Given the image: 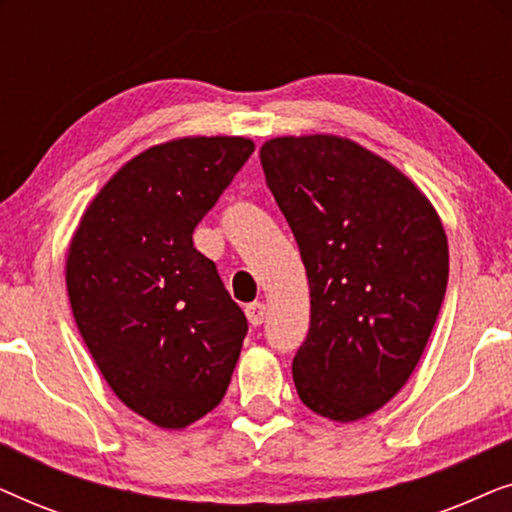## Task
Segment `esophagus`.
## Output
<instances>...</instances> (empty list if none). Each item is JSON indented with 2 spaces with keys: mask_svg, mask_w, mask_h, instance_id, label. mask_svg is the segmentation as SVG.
Wrapping results in <instances>:
<instances>
[{
  "mask_svg": "<svg viewBox=\"0 0 512 512\" xmlns=\"http://www.w3.org/2000/svg\"><path fill=\"white\" fill-rule=\"evenodd\" d=\"M247 319H249V324L251 326H261L263 324V319H265V305L261 303V300H256V303H251V305H247Z\"/></svg>",
  "mask_w": 512,
  "mask_h": 512,
  "instance_id": "34e87169",
  "label": "esophagus"
}]
</instances>
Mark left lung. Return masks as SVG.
Here are the masks:
<instances>
[{
    "instance_id": "left-lung-1",
    "label": "left lung",
    "mask_w": 512,
    "mask_h": 512,
    "mask_svg": "<svg viewBox=\"0 0 512 512\" xmlns=\"http://www.w3.org/2000/svg\"><path fill=\"white\" fill-rule=\"evenodd\" d=\"M261 165L310 284L298 396L321 417L356 422L422 359L450 275L443 221L398 167L347 137L268 139Z\"/></svg>"
}]
</instances>
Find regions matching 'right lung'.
Masks as SVG:
<instances>
[{"label": "right lung", "mask_w": 512, "mask_h": 512, "mask_svg": "<svg viewBox=\"0 0 512 512\" xmlns=\"http://www.w3.org/2000/svg\"><path fill=\"white\" fill-rule=\"evenodd\" d=\"M254 153L247 137H181L128 160L81 216L67 251L74 321L111 391L160 429L226 396L247 335L193 230Z\"/></svg>", "instance_id": "right-lung-1"}]
</instances>
